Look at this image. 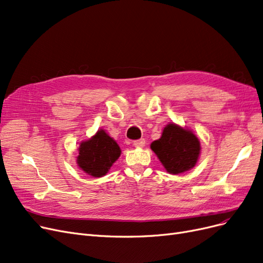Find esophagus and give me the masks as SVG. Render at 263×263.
<instances>
[{
  "mask_svg": "<svg viewBox=\"0 0 263 263\" xmlns=\"http://www.w3.org/2000/svg\"><path fill=\"white\" fill-rule=\"evenodd\" d=\"M133 145L135 147H143L144 145H145V140L144 139H142V140H137V141H134L133 142Z\"/></svg>",
  "mask_w": 263,
  "mask_h": 263,
  "instance_id": "34e87169",
  "label": "esophagus"
}]
</instances>
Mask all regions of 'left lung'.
<instances>
[{"instance_id":"left-lung-1","label":"left lung","mask_w":263,"mask_h":263,"mask_svg":"<svg viewBox=\"0 0 263 263\" xmlns=\"http://www.w3.org/2000/svg\"><path fill=\"white\" fill-rule=\"evenodd\" d=\"M152 151L171 174H179L196 166L200 154V142L191 130L169 123L161 138L151 144Z\"/></svg>"}]
</instances>
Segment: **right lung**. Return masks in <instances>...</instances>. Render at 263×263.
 I'll return each instance as SVG.
<instances>
[{"label":"right lung","instance_id":"obj_1","mask_svg":"<svg viewBox=\"0 0 263 263\" xmlns=\"http://www.w3.org/2000/svg\"><path fill=\"white\" fill-rule=\"evenodd\" d=\"M120 154L119 145L101 129L91 139L80 144L77 163L89 176L101 178L109 171L112 163L120 157Z\"/></svg>","mask_w":263,"mask_h":263}]
</instances>
